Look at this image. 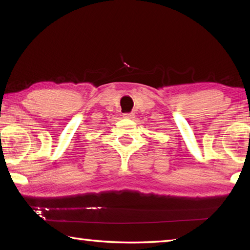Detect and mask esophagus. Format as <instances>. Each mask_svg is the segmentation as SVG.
I'll use <instances>...</instances> for the list:
<instances>
[{
    "mask_svg": "<svg viewBox=\"0 0 250 250\" xmlns=\"http://www.w3.org/2000/svg\"><path fill=\"white\" fill-rule=\"evenodd\" d=\"M124 118H125V119H133L134 118V114L133 113L124 114Z\"/></svg>",
    "mask_w": 250,
    "mask_h": 250,
    "instance_id": "esophagus-1",
    "label": "esophagus"
}]
</instances>
